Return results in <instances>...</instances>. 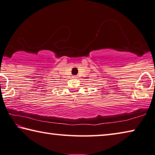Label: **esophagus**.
Here are the masks:
<instances>
[{"instance_id": "1", "label": "esophagus", "mask_w": 155, "mask_h": 155, "mask_svg": "<svg viewBox=\"0 0 155 155\" xmlns=\"http://www.w3.org/2000/svg\"><path fill=\"white\" fill-rule=\"evenodd\" d=\"M78 77V75H73V78H77Z\"/></svg>"}]
</instances>
